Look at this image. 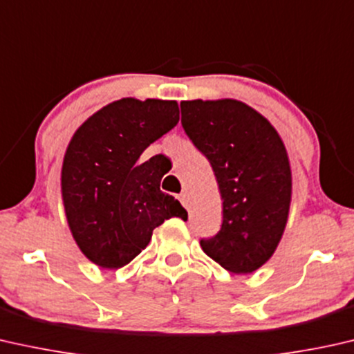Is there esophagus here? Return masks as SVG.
<instances>
[{
  "label": "esophagus",
  "instance_id": "34e87169",
  "mask_svg": "<svg viewBox=\"0 0 354 354\" xmlns=\"http://www.w3.org/2000/svg\"><path fill=\"white\" fill-rule=\"evenodd\" d=\"M178 199H180V203L183 204V206L188 207V194H187V192H182L180 194H178Z\"/></svg>",
  "mask_w": 354,
  "mask_h": 354
}]
</instances>
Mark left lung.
Listing matches in <instances>:
<instances>
[{
	"instance_id": "obj_1",
	"label": "left lung",
	"mask_w": 354,
	"mask_h": 354,
	"mask_svg": "<svg viewBox=\"0 0 354 354\" xmlns=\"http://www.w3.org/2000/svg\"><path fill=\"white\" fill-rule=\"evenodd\" d=\"M180 109L183 131L211 162L223 199L222 227L199 244L225 270L252 273L273 255L288 223L292 176L284 143L239 100H187Z\"/></svg>"
}]
</instances>
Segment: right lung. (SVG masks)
Returning <instances> with one entry per match:
<instances>
[{
    "label": "right lung",
    "mask_w": 354,
    "mask_h": 354,
    "mask_svg": "<svg viewBox=\"0 0 354 354\" xmlns=\"http://www.w3.org/2000/svg\"><path fill=\"white\" fill-rule=\"evenodd\" d=\"M178 122L176 100L121 99L80 126L66 148L62 198L81 252L102 268H121L182 204L160 189L161 155L142 160L150 143Z\"/></svg>",
    "instance_id": "add662e5"
}]
</instances>
